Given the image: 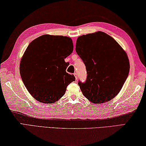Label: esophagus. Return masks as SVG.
Masks as SVG:
<instances>
[{
  "label": "esophagus",
  "mask_w": 146,
  "mask_h": 146,
  "mask_svg": "<svg viewBox=\"0 0 146 146\" xmlns=\"http://www.w3.org/2000/svg\"><path fill=\"white\" fill-rule=\"evenodd\" d=\"M74 76H75L76 80H78V74L76 73V72H75L74 74Z\"/></svg>",
  "instance_id": "1"
}]
</instances>
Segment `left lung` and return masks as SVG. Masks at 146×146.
<instances>
[{
	"label": "left lung",
	"instance_id": "1",
	"mask_svg": "<svg viewBox=\"0 0 146 146\" xmlns=\"http://www.w3.org/2000/svg\"><path fill=\"white\" fill-rule=\"evenodd\" d=\"M76 51L87 72L85 82H78L83 96L94 103L111 100L121 91L129 74L126 52L113 38L102 31L79 36Z\"/></svg>",
	"mask_w": 146,
	"mask_h": 146
}]
</instances>
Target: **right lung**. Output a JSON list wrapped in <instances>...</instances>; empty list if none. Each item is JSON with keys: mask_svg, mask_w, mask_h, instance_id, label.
I'll return each mask as SVG.
<instances>
[{"mask_svg": "<svg viewBox=\"0 0 146 146\" xmlns=\"http://www.w3.org/2000/svg\"><path fill=\"white\" fill-rule=\"evenodd\" d=\"M70 38L44 35L28 45L20 61V73L24 85L35 99L53 103L65 94L66 86L74 81L66 72L65 59L73 51Z\"/></svg>", "mask_w": 146, "mask_h": 146, "instance_id": "1", "label": "right lung"}]
</instances>
